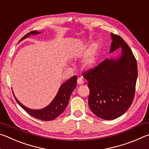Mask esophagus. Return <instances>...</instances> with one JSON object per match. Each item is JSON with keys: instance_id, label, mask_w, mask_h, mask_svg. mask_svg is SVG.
I'll return each instance as SVG.
<instances>
[{"instance_id": "1", "label": "esophagus", "mask_w": 149, "mask_h": 149, "mask_svg": "<svg viewBox=\"0 0 149 149\" xmlns=\"http://www.w3.org/2000/svg\"><path fill=\"white\" fill-rule=\"evenodd\" d=\"M77 82V84H79V85H83L84 84V80L82 79L81 77H78Z\"/></svg>"}]
</instances>
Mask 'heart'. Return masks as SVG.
<instances>
[{
    "mask_svg": "<svg viewBox=\"0 0 149 149\" xmlns=\"http://www.w3.org/2000/svg\"><path fill=\"white\" fill-rule=\"evenodd\" d=\"M99 45L95 43L89 49V51L85 47H79L76 49V53L80 55L86 54L84 60H83V66L85 69H90L94 66L97 59L98 50H99Z\"/></svg>",
    "mask_w": 149,
    "mask_h": 149,
    "instance_id": "b5f03b06",
    "label": "heart"
}]
</instances>
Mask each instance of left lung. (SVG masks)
Masks as SVG:
<instances>
[{"instance_id": "obj_1", "label": "left lung", "mask_w": 149, "mask_h": 149, "mask_svg": "<svg viewBox=\"0 0 149 149\" xmlns=\"http://www.w3.org/2000/svg\"><path fill=\"white\" fill-rule=\"evenodd\" d=\"M110 53L122 49L118 58H107L83 76L88 81L90 109L101 119L113 120L127 110L134 99L137 78V60L119 35L111 33Z\"/></svg>"}]
</instances>
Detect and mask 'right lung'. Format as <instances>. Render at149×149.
Returning a JSON list of instances; mask_svg holds the SVG:
<instances>
[{"label":"right lung","mask_w":149,"mask_h":149,"mask_svg":"<svg viewBox=\"0 0 149 149\" xmlns=\"http://www.w3.org/2000/svg\"><path fill=\"white\" fill-rule=\"evenodd\" d=\"M41 32L37 31H33L27 33L24 37H22L19 41L27 38L31 35L39 34ZM77 84V76L74 75L71 78L65 81L60 86L57 95H56L53 100L50 102L49 105L41 110H32L27 108L19 102L16 97L14 96L15 99L20 107L24 109L28 114L37 119L43 121H50L56 119L57 117L64 112L65 108L68 104L69 99ZM14 95V94H13Z\"/></svg>","instance_id":"obj_1"}]
</instances>
